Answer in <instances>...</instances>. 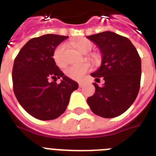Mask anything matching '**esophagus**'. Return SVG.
Masks as SVG:
<instances>
[{
    "label": "esophagus",
    "mask_w": 156,
    "mask_h": 156,
    "mask_svg": "<svg viewBox=\"0 0 156 156\" xmlns=\"http://www.w3.org/2000/svg\"><path fill=\"white\" fill-rule=\"evenodd\" d=\"M78 86H79V87H83V86H84V83H82V82H79V83H78Z\"/></svg>",
    "instance_id": "34e87169"
}]
</instances>
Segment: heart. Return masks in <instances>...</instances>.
Here are the masks:
<instances>
[{"instance_id":"b5f03b06","label":"heart","mask_w":156,"mask_h":156,"mask_svg":"<svg viewBox=\"0 0 156 156\" xmlns=\"http://www.w3.org/2000/svg\"><path fill=\"white\" fill-rule=\"evenodd\" d=\"M72 44L82 53H87L92 48V43L86 38H81L72 42ZM66 46L65 44H59L55 48L53 52V59L59 67H62L66 65V61L64 58V52ZM90 65L89 63H83L80 65H72L66 67L65 73L69 78L73 80H80L84 77L86 73L90 69Z\"/></svg>"}]
</instances>
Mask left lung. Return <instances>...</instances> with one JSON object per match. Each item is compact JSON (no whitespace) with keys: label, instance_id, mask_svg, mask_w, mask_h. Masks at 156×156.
I'll use <instances>...</instances> for the list:
<instances>
[{"label":"left lung","instance_id":"left-lung-1","mask_svg":"<svg viewBox=\"0 0 156 156\" xmlns=\"http://www.w3.org/2000/svg\"><path fill=\"white\" fill-rule=\"evenodd\" d=\"M100 48L102 64L91 76L104 84L95 87V94L87 99L91 111L104 118L124 113L132 105L139 91L141 58L128 38L112 31L87 36ZM98 83V82H97Z\"/></svg>","mask_w":156,"mask_h":156}]
</instances>
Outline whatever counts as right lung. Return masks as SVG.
Segmentation results:
<instances>
[{"label":"right lung","mask_w":156,"mask_h":156,"mask_svg":"<svg viewBox=\"0 0 156 156\" xmlns=\"http://www.w3.org/2000/svg\"><path fill=\"white\" fill-rule=\"evenodd\" d=\"M68 36L48 35L30 40L14 59L13 92L30 116L42 121L53 120L66 111L71 93L78 83L64 75L56 66L53 52ZM62 78L57 84L56 79ZM52 79L53 82H50Z\"/></svg>","instance_id":"right-lung-1"}]
</instances>
